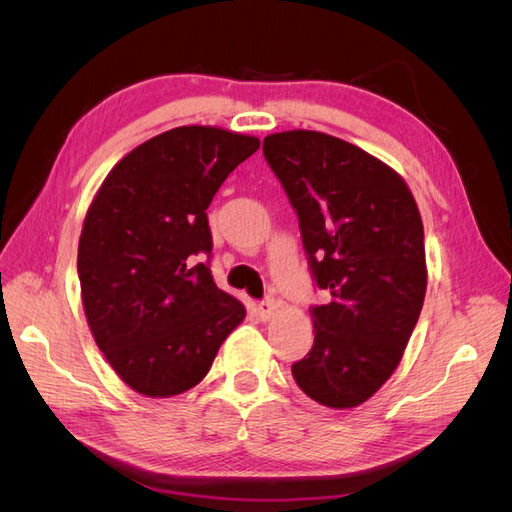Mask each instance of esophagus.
<instances>
[{
  "mask_svg": "<svg viewBox=\"0 0 512 512\" xmlns=\"http://www.w3.org/2000/svg\"><path fill=\"white\" fill-rule=\"evenodd\" d=\"M275 309H277V301H275L273 297H267V299H262V301L256 303V312H258V316H260L262 320L271 318V314L275 312Z\"/></svg>",
  "mask_w": 512,
  "mask_h": 512,
  "instance_id": "obj_1",
  "label": "esophagus"
}]
</instances>
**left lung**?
Listing matches in <instances>:
<instances>
[{"label": "left lung", "mask_w": 512, "mask_h": 512, "mask_svg": "<svg viewBox=\"0 0 512 512\" xmlns=\"http://www.w3.org/2000/svg\"><path fill=\"white\" fill-rule=\"evenodd\" d=\"M262 153L299 218L314 346L292 363L301 391L327 408L361 406L389 380L427 290L421 213L395 170L342 138L271 134Z\"/></svg>", "instance_id": "left-lung-1"}]
</instances>
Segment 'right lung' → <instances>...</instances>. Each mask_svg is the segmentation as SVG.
<instances>
[{"mask_svg": "<svg viewBox=\"0 0 512 512\" xmlns=\"http://www.w3.org/2000/svg\"><path fill=\"white\" fill-rule=\"evenodd\" d=\"M254 136L183 126L138 145L98 190L79 241L83 307L98 348L130 389L185 393L245 307L213 282L207 207L258 151ZM207 255L205 263L193 258Z\"/></svg>", "mask_w": 512, "mask_h": 512, "instance_id": "add662e5", "label": "right lung"}]
</instances>
